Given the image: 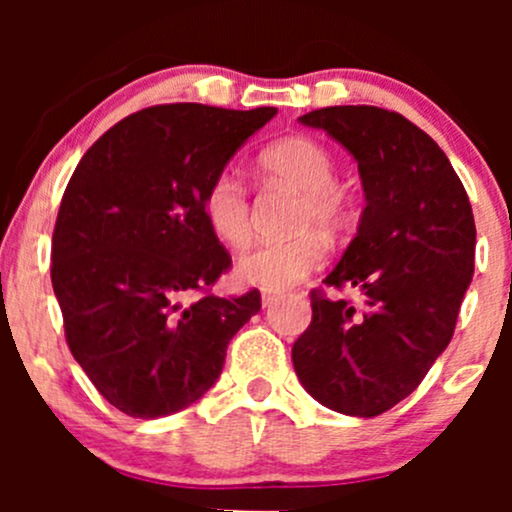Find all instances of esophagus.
<instances>
[{
  "instance_id": "obj_1",
  "label": "esophagus",
  "mask_w": 512,
  "mask_h": 512,
  "mask_svg": "<svg viewBox=\"0 0 512 512\" xmlns=\"http://www.w3.org/2000/svg\"><path fill=\"white\" fill-rule=\"evenodd\" d=\"M276 301H279V293H272V291H264L262 293V305H264V308H269V305H274Z\"/></svg>"
}]
</instances>
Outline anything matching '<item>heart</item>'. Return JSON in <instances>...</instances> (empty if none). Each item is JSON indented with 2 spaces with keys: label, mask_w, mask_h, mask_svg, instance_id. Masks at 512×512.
Listing matches in <instances>:
<instances>
[{
  "label": "heart",
  "mask_w": 512,
  "mask_h": 512,
  "mask_svg": "<svg viewBox=\"0 0 512 512\" xmlns=\"http://www.w3.org/2000/svg\"><path fill=\"white\" fill-rule=\"evenodd\" d=\"M260 166L301 192L296 226L339 231L346 221V195L337 185V161L325 144L310 137L281 139L262 151ZM211 231L228 245L250 238V195L236 170L221 168L202 195ZM325 260V243L315 233L281 240H257L238 257L236 272L245 284L281 291L298 284Z\"/></svg>",
  "instance_id": "obj_1"
}]
</instances>
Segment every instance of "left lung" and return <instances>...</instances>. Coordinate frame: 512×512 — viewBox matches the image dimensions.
Masks as SVG:
<instances>
[{
    "mask_svg": "<svg viewBox=\"0 0 512 512\" xmlns=\"http://www.w3.org/2000/svg\"><path fill=\"white\" fill-rule=\"evenodd\" d=\"M298 120L356 158L366 209L325 276L337 291L356 286L363 305L310 291L293 368L317 402L368 419L409 397L450 344L474 274L472 204L443 149L395 110L332 105Z\"/></svg>",
    "mask_w": 512,
    "mask_h": 512,
    "instance_id": "obj_1",
    "label": "left lung"
}]
</instances>
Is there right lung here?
Returning a JSON list of instances; mask_svg holds the SVG:
<instances>
[{
  "label": "right lung",
  "instance_id": "add662e5",
  "mask_svg": "<svg viewBox=\"0 0 512 512\" xmlns=\"http://www.w3.org/2000/svg\"><path fill=\"white\" fill-rule=\"evenodd\" d=\"M276 108L151 105L98 139L64 190L52 289L69 351L134 419L197 402L228 342L260 313V291L214 296L231 255L202 209L209 180Z\"/></svg>",
  "mask_w": 512,
  "mask_h": 512
}]
</instances>
